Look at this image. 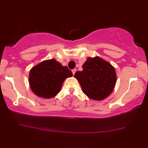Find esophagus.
I'll use <instances>...</instances> for the list:
<instances>
[{"label": "esophagus", "mask_w": 148, "mask_h": 148, "mask_svg": "<svg viewBox=\"0 0 148 148\" xmlns=\"http://www.w3.org/2000/svg\"><path fill=\"white\" fill-rule=\"evenodd\" d=\"M76 71H77V69H73V70H72V73H73V74L75 75V73Z\"/></svg>", "instance_id": "34e87169"}]
</instances>
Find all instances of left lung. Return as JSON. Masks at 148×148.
<instances>
[{"mask_svg": "<svg viewBox=\"0 0 148 148\" xmlns=\"http://www.w3.org/2000/svg\"><path fill=\"white\" fill-rule=\"evenodd\" d=\"M83 71L75 73L83 92L94 100L106 98L116 83L115 69L110 62L100 56L88 57L82 65Z\"/></svg>", "mask_w": 148, "mask_h": 148, "instance_id": "8db88e82", "label": "left lung"}]
</instances>
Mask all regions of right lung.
<instances>
[{
	"label": "right lung",
	"mask_w": 148,
	"mask_h": 148,
	"mask_svg": "<svg viewBox=\"0 0 148 148\" xmlns=\"http://www.w3.org/2000/svg\"><path fill=\"white\" fill-rule=\"evenodd\" d=\"M72 76L67 66L52 58L43 60L30 69L29 84L36 96L50 99L60 92L64 80Z\"/></svg>",
	"instance_id": "add662e5"
}]
</instances>
